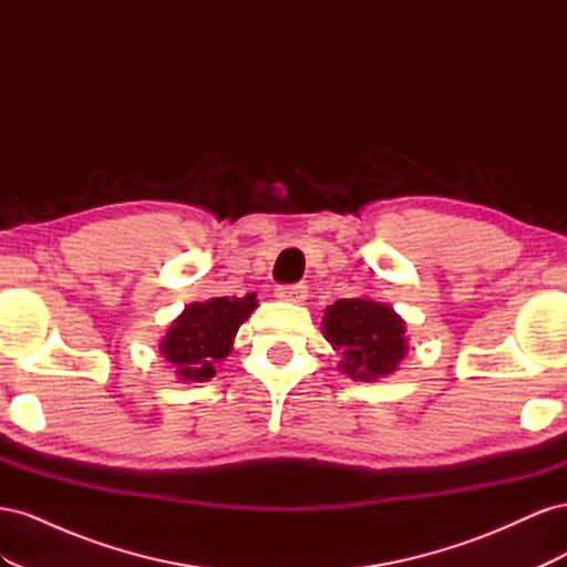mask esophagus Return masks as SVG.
<instances>
[{
  "instance_id": "esophagus-1",
  "label": "esophagus",
  "mask_w": 567,
  "mask_h": 567,
  "mask_svg": "<svg viewBox=\"0 0 567 567\" xmlns=\"http://www.w3.org/2000/svg\"><path fill=\"white\" fill-rule=\"evenodd\" d=\"M274 296H277V298L284 300V302H296V305H300V302L307 300V286H302V284L279 286L277 293H274Z\"/></svg>"
}]
</instances>
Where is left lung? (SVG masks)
Here are the masks:
<instances>
[{
    "label": "left lung",
    "mask_w": 567,
    "mask_h": 567,
    "mask_svg": "<svg viewBox=\"0 0 567 567\" xmlns=\"http://www.w3.org/2000/svg\"><path fill=\"white\" fill-rule=\"evenodd\" d=\"M321 331L340 350V371L359 381H379L398 371L406 354L404 319L385 302L342 298L326 307Z\"/></svg>",
    "instance_id": "8db88e82"
}]
</instances>
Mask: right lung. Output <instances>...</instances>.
<instances>
[{"label": "right lung", "mask_w": 567, "mask_h": 567, "mask_svg": "<svg viewBox=\"0 0 567 567\" xmlns=\"http://www.w3.org/2000/svg\"><path fill=\"white\" fill-rule=\"evenodd\" d=\"M257 307L255 293L246 298H210L192 302L169 326L161 352L175 367L182 383H203L231 352L234 336Z\"/></svg>", "instance_id": "right-lung-1"}]
</instances>
